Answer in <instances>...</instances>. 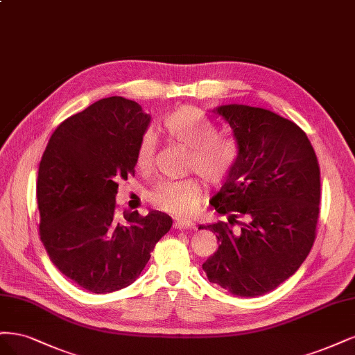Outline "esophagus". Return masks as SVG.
I'll use <instances>...</instances> for the list:
<instances>
[{
  "label": "esophagus",
  "instance_id": "obj_1",
  "mask_svg": "<svg viewBox=\"0 0 355 355\" xmlns=\"http://www.w3.org/2000/svg\"><path fill=\"white\" fill-rule=\"evenodd\" d=\"M174 227L177 228V230H193L194 227V223L193 221H187V220H178L174 223Z\"/></svg>",
  "mask_w": 355,
  "mask_h": 355
}]
</instances>
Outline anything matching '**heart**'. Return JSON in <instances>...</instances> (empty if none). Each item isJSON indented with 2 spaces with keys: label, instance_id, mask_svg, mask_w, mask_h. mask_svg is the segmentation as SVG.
<instances>
[{
  "label": "heart",
  "instance_id": "1",
  "mask_svg": "<svg viewBox=\"0 0 355 355\" xmlns=\"http://www.w3.org/2000/svg\"><path fill=\"white\" fill-rule=\"evenodd\" d=\"M162 131L169 140L189 147L187 168L194 169L211 184H218L236 161V146L230 139L216 135L212 121L194 106H181L169 112L162 121ZM155 161V140L150 134L141 137L135 152V165L148 171ZM203 196L199 178L165 180L148 191V200L157 209L173 215L196 211Z\"/></svg>",
  "mask_w": 355,
  "mask_h": 355
}]
</instances>
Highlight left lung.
<instances>
[{
  "label": "left lung",
  "instance_id": "obj_1",
  "mask_svg": "<svg viewBox=\"0 0 355 355\" xmlns=\"http://www.w3.org/2000/svg\"><path fill=\"white\" fill-rule=\"evenodd\" d=\"M214 112L230 125L239 152L211 202L227 220L199 225L220 242L202 268L223 289L254 298L288 280L310 254L320 166L306 134L277 113L245 105Z\"/></svg>",
  "mask_w": 355,
  "mask_h": 355
}]
</instances>
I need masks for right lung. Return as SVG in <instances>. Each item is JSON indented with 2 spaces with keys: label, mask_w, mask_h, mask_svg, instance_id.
<instances>
[{
  "label": "right lung",
  "mask_w": 355,
  "mask_h": 355,
  "mask_svg": "<svg viewBox=\"0 0 355 355\" xmlns=\"http://www.w3.org/2000/svg\"><path fill=\"white\" fill-rule=\"evenodd\" d=\"M150 115L123 97L101 98L64 119L42 155L37 199L40 236L53 264L93 293L127 288L150 259L173 218L115 216L118 181L134 175L135 152Z\"/></svg>",
  "instance_id": "right-lung-1"
}]
</instances>
